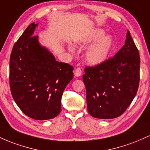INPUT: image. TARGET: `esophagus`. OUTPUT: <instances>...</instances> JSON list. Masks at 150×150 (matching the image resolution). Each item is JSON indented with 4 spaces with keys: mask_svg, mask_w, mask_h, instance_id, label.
<instances>
[{
    "mask_svg": "<svg viewBox=\"0 0 150 150\" xmlns=\"http://www.w3.org/2000/svg\"><path fill=\"white\" fill-rule=\"evenodd\" d=\"M74 75L75 77H80L82 75V70L80 68H77L74 71Z\"/></svg>",
    "mask_w": 150,
    "mask_h": 150,
    "instance_id": "esophagus-1",
    "label": "esophagus"
}]
</instances>
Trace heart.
I'll return each instance as SVG.
<instances>
[{"mask_svg":"<svg viewBox=\"0 0 150 150\" xmlns=\"http://www.w3.org/2000/svg\"><path fill=\"white\" fill-rule=\"evenodd\" d=\"M105 32L100 28H96L89 34L80 39L77 44L86 46L92 44L85 53V60L89 65L97 66L104 63L108 60L112 51L113 40L109 35H105ZM70 51L73 48L69 47Z\"/></svg>","mask_w":150,"mask_h":150,"instance_id":"heart-1","label":"heart"}]
</instances>
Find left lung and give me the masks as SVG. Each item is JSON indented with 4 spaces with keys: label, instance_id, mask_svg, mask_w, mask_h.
I'll return each instance as SVG.
<instances>
[{
    "label": "left lung",
    "instance_id": "left-lung-1",
    "mask_svg": "<svg viewBox=\"0 0 150 150\" xmlns=\"http://www.w3.org/2000/svg\"><path fill=\"white\" fill-rule=\"evenodd\" d=\"M140 64L139 51L128 30L125 44L113 58L85 68L82 79L91 116L111 119L124 113L137 94Z\"/></svg>",
    "mask_w": 150,
    "mask_h": 150
}]
</instances>
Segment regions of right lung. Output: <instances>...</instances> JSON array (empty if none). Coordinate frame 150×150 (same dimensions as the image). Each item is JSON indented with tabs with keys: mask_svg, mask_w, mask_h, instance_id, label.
Instances as JSON below:
<instances>
[{
	"mask_svg": "<svg viewBox=\"0 0 150 150\" xmlns=\"http://www.w3.org/2000/svg\"><path fill=\"white\" fill-rule=\"evenodd\" d=\"M39 24L27 27L15 44L10 58V86L13 99L27 116L44 120L61 109L64 89L73 77V68L56 60L34 36Z\"/></svg>",
	"mask_w": 150,
	"mask_h": 150,
	"instance_id": "obj_1",
	"label": "right lung"
}]
</instances>
